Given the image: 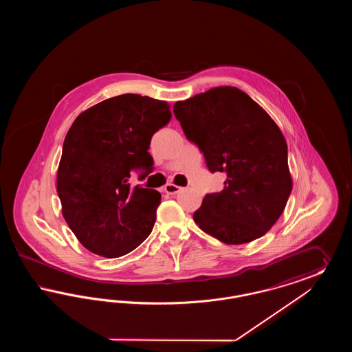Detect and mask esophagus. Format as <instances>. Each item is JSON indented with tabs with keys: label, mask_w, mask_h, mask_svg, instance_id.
Masks as SVG:
<instances>
[{
	"label": "esophagus",
	"mask_w": 352,
	"mask_h": 352,
	"mask_svg": "<svg viewBox=\"0 0 352 352\" xmlns=\"http://www.w3.org/2000/svg\"><path fill=\"white\" fill-rule=\"evenodd\" d=\"M182 188L179 187V186H177V184H168L165 186V192H168V194H178L179 191H181Z\"/></svg>",
	"instance_id": "esophagus-1"
}]
</instances>
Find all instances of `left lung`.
I'll list each match as a JSON object with an SVG mask.
<instances>
[{
  "label": "left lung",
  "instance_id": "left-lung-1",
  "mask_svg": "<svg viewBox=\"0 0 352 352\" xmlns=\"http://www.w3.org/2000/svg\"><path fill=\"white\" fill-rule=\"evenodd\" d=\"M174 115L208 170L227 174L224 188L207 194L194 212L201 231L231 245L267 234L293 187L277 124L236 87H217L177 101Z\"/></svg>",
  "mask_w": 352,
  "mask_h": 352
}]
</instances>
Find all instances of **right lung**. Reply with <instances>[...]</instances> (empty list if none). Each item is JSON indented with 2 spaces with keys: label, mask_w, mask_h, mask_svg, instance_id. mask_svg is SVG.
<instances>
[{
  "label": "right lung",
  "mask_w": 352,
  "mask_h": 352,
  "mask_svg": "<svg viewBox=\"0 0 352 352\" xmlns=\"http://www.w3.org/2000/svg\"><path fill=\"white\" fill-rule=\"evenodd\" d=\"M171 118L166 101L125 94L82 112L65 138L56 190L68 227L88 251L115 258L137 248L155 223L161 194L131 186L153 166L151 137Z\"/></svg>",
  "instance_id": "obj_1"
}]
</instances>
